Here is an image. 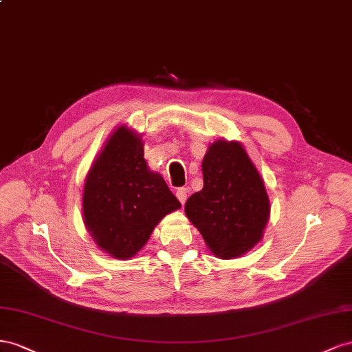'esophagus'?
<instances>
[{
	"instance_id": "obj_1",
	"label": "esophagus",
	"mask_w": 352,
	"mask_h": 352,
	"mask_svg": "<svg viewBox=\"0 0 352 352\" xmlns=\"http://www.w3.org/2000/svg\"><path fill=\"white\" fill-rule=\"evenodd\" d=\"M187 193H188V188H186V187H179L178 190H177V199L179 200V202H182L183 205L186 204V200H187Z\"/></svg>"
}]
</instances>
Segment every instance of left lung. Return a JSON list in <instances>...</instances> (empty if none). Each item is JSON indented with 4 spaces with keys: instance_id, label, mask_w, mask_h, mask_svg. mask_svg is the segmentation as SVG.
I'll return each mask as SVG.
<instances>
[{
    "instance_id": "obj_1",
    "label": "left lung",
    "mask_w": 352,
    "mask_h": 352,
    "mask_svg": "<svg viewBox=\"0 0 352 352\" xmlns=\"http://www.w3.org/2000/svg\"><path fill=\"white\" fill-rule=\"evenodd\" d=\"M204 188L187 199L184 210L210 252L237 258L261 239L270 200L258 169L239 142L217 140L204 162Z\"/></svg>"
}]
</instances>
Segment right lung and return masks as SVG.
Segmentation results:
<instances>
[{
    "instance_id": "add662e5",
    "label": "right lung",
    "mask_w": 352,
    "mask_h": 352,
    "mask_svg": "<svg viewBox=\"0 0 352 352\" xmlns=\"http://www.w3.org/2000/svg\"><path fill=\"white\" fill-rule=\"evenodd\" d=\"M178 208L165 179L148 169L142 137L125 125L115 129L84 186V223L97 246L116 259L133 258Z\"/></svg>"
}]
</instances>
